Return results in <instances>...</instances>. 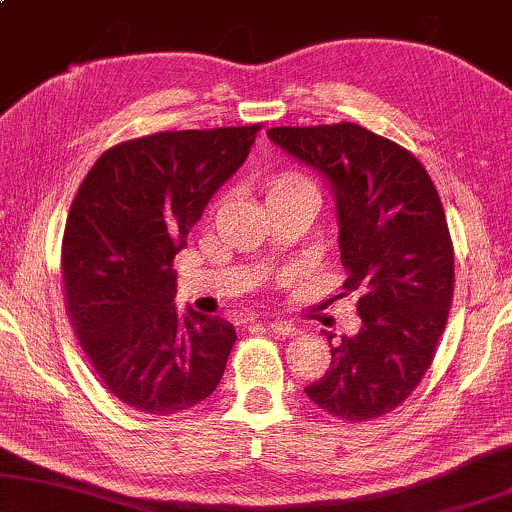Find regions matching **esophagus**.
<instances>
[{
  "mask_svg": "<svg viewBox=\"0 0 512 512\" xmlns=\"http://www.w3.org/2000/svg\"><path fill=\"white\" fill-rule=\"evenodd\" d=\"M266 329H269L271 334H276V336H294V334H297V327H294L292 322H283V320L266 322Z\"/></svg>",
  "mask_w": 512,
  "mask_h": 512,
  "instance_id": "esophagus-1",
  "label": "esophagus"
}]
</instances>
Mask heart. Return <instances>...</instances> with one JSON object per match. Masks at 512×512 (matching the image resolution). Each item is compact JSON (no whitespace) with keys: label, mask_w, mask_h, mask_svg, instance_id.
<instances>
[{"label":"heart","mask_w":512,"mask_h":512,"mask_svg":"<svg viewBox=\"0 0 512 512\" xmlns=\"http://www.w3.org/2000/svg\"><path fill=\"white\" fill-rule=\"evenodd\" d=\"M264 201L273 204V201L297 197V194H311L315 197V187L304 171L299 169H278L271 176L264 178L262 183Z\"/></svg>","instance_id":"obj_1"}]
</instances>
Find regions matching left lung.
<instances>
[{"mask_svg":"<svg viewBox=\"0 0 512 512\" xmlns=\"http://www.w3.org/2000/svg\"><path fill=\"white\" fill-rule=\"evenodd\" d=\"M266 134L334 192L341 297L362 318L355 336L327 334L331 364L306 397L348 422L390 413L420 385L448 322L455 250L441 197L413 153L355 122Z\"/></svg>","mask_w":512,"mask_h":512,"instance_id":"8db88e82","label":"left lung"}]
</instances>
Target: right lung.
Segmentation results:
<instances>
[{
    "label": "right lung",
    "instance_id": "add662e5",
    "mask_svg": "<svg viewBox=\"0 0 512 512\" xmlns=\"http://www.w3.org/2000/svg\"><path fill=\"white\" fill-rule=\"evenodd\" d=\"M262 125L157 132L118 143L88 171L62 241L78 343L125 406L174 415L211 397L236 331L176 313L174 257L208 199L246 162Z\"/></svg>",
    "mask_w": 512,
    "mask_h": 512
}]
</instances>
